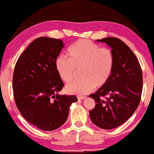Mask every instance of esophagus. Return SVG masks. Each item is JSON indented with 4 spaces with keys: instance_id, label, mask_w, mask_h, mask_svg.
<instances>
[{
    "instance_id": "obj_1",
    "label": "esophagus",
    "mask_w": 154,
    "mask_h": 154,
    "mask_svg": "<svg viewBox=\"0 0 154 154\" xmlns=\"http://www.w3.org/2000/svg\"><path fill=\"white\" fill-rule=\"evenodd\" d=\"M86 97L84 96H78V99H79V100H82V99H84Z\"/></svg>"
}]
</instances>
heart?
Instances as JSON below:
<instances>
[{
	"mask_svg": "<svg viewBox=\"0 0 154 154\" xmlns=\"http://www.w3.org/2000/svg\"><path fill=\"white\" fill-rule=\"evenodd\" d=\"M114 59L112 51L100 48L87 40H79L67 48L66 58L60 56L55 61V69L64 82L73 79L75 70L80 69L81 79L74 80L65 87L69 94L86 95L96 87L106 84L111 76Z\"/></svg>",
	"mask_w": 154,
	"mask_h": 154,
	"instance_id": "obj_1",
	"label": "heart"
}]
</instances>
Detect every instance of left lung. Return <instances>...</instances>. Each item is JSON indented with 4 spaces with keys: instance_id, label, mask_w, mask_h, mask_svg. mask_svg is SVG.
<instances>
[{
    "instance_id": "8db88e82",
    "label": "left lung",
    "mask_w": 154,
    "mask_h": 154,
    "mask_svg": "<svg viewBox=\"0 0 154 154\" xmlns=\"http://www.w3.org/2000/svg\"><path fill=\"white\" fill-rule=\"evenodd\" d=\"M96 41L112 48L114 63L106 84L89 95L95 101L89 115L96 126L109 130L122 125L135 112L141 101L143 75L138 59L122 40L109 37Z\"/></svg>"
}]
</instances>
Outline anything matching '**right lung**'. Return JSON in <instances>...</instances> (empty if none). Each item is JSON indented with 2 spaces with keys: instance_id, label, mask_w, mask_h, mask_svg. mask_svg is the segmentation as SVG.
Returning <instances> with one entry per match:
<instances>
[{
  "instance_id": "1",
  "label": "right lung",
  "mask_w": 154,
  "mask_h": 154,
  "mask_svg": "<svg viewBox=\"0 0 154 154\" xmlns=\"http://www.w3.org/2000/svg\"><path fill=\"white\" fill-rule=\"evenodd\" d=\"M60 39L40 37L19 57L13 77L17 107L22 116L40 130L51 131L66 122L74 95H59L64 86L55 61L64 47Z\"/></svg>"
}]
</instances>
